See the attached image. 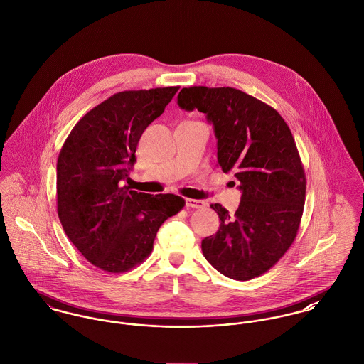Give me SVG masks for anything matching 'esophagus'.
Wrapping results in <instances>:
<instances>
[{
    "instance_id": "1",
    "label": "esophagus",
    "mask_w": 364,
    "mask_h": 364,
    "mask_svg": "<svg viewBox=\"0 0 364 364\" xmlns=\"http://www.w3.org/2000/svg\"><path fill=\"white\" fill-rule=\"evenodd\" d=\"M186 205H187L188 208H194V209H202V208L206 206V203H205L203 200H200V199H193V198H187V199H186Z\"/></svg>"
}]
</instances>
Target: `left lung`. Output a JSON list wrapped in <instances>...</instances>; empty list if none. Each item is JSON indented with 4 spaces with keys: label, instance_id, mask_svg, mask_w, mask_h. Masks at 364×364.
<instances>
[{
    "label": "left lung",
    "instance_id": "left-lung-1",
    "mask_svg": "<svg viewBox=\"0 0 364 364\" xmlns=\"http://www.w3.org/2000/svg\"><path fill=\"white\" fill-rule=\"evenodd\" d=\"M177 98L213 124L219 166L242 191L234 215L210 205L220 227L202 240L203 256L228 279L259 277L289 250L304 213L306 177L292 133L274 108L232 87H186Z\"/></svg>",
    "mask_w": 364,
    "mask_h": 364
}]
</instances>
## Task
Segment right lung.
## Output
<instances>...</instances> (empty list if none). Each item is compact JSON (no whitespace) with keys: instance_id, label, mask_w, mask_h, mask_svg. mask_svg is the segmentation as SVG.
<instances>
[{"instance_id":"1","label":"right lung","mask_w":364,"mask_h":364,"mask_svg":"<svg viewBox=\"0 0 364 364\" xmlns=\"http://www.w3.org/2000/svg\"><path fill=\"white\" fill-rule=\"evenodd\" d=\"M178 85L113 94L85 113L62 145L56 208L68 238L95 267L124 273L154 248L159 227L186 205L174 194L151 196L124 186L144 130Z\"/></svg>"}]
</instances>
